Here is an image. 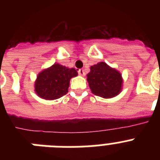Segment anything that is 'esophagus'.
Here are the masks:
<instances>
[{
    "label": "esophagus",
    "instance_id": "1",
    "mask_svg": "<svg viewBox=\"0 0 160 160\" xmlns=\"http://www.w3.org/2000/svg\"><path fill=\"white\" fill-rule=\"evenodd\" d=\"M78 74L79 75H81V76H84L85 75V71L84 70H82V69H80V70H78Z\"/></svg>",
    "mask_w": 160,
    "mask_h": 160
}]
</instances>
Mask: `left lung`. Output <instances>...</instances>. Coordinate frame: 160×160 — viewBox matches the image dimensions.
Listing matches in <instances>:
<instances>
[{
	"mask_svg": "<svg viewBox=\"0 0 160 160\" xmlns=\"http://www.w3.org/2000/svg\"><path fill=\"white\" fill-rule=\"evenodd\" d=\"M87 79L93 94L104 98L118 95L122 90L121 73L103 62L90 66Z\"/></svg>",
	"mask_w": 160,
	"mask_h": 160,
	"instance_id": "left-lung-1",
	"label": "left lung"
}]
</instances>
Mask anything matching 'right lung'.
Here are the masks:
<instances>
[{
  "label": "right lung",
  "instance_id": "1",
  "mask_svg": "<svg viewBox=\"0 0 160 160\" xmlns=\"http://www.w3.org/2000/svg\"><path fill=\"white\" fill-rule=\"evenodd\" d=\"M77 75L75 69L55 63L38 73L34 84L35 92L44 99H57L67 94L70 79Z\"/></svg>",
  "mask_w": 160,
  "mask_h": 160
}]
</instances>
